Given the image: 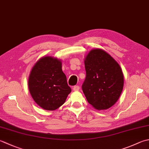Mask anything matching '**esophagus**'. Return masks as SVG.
<instances>
[{
	"instance_id": "obj_1",
	"label": "esophagus",
	"mask_w": 149,
	"mask_h": 149,
	"mask_svg": "<svg viewBox=\"0 0 149 149\" xmlns=\"http://www.w3.org/2000/svg\"><path fill=\"white\" fill-rule=\"evenodd\" d=\"M80 88H79V86H74V88H73V90H74V91H78V90H79Z\"/></svg>"
}]
</instances>
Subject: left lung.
Here are the masks:
<instances>
[{
    "label": "left lung",
    "mask_w": 149,
    "mask_h": 149,
    "mask_svg": "<svg viewBox=\"0 0 149 149\" xmlns=\"http://www.w3.org/2000/svg\"><path fill=\"white\" fill-rule=\"evenodd\" d=\"M86 78L82 90L88 103L97 110L114 104L122 92L123 72L113 58L101 49H92L84 59Z\"/></svg>",
    "instance_id": "obj_1"
}]
</instances>
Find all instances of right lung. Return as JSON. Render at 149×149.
I'll return each mask as SVG.
<instances>
[{
	"instance_id": "obj_1",
	"label": "right lung",
	"mask_w": 149,
	"mask_h": 149,
	"mask_svg": "<svg viewBox=\"0 0 149 149\" xmlns=\"http://www.w3.org/2000/svg\"><path fill=\"white\" fill-rule=\"evenodd\" d=\"M32 98L42 109L54 110L65 103L72 90L57 58L43 57L35 64L28 79Z\"/></svg>"
}]
</instances>
